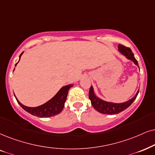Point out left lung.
Wrapping results in <instances>:
<instances>
[{
    "mask_svg": "<svg viewBox=\"0 0 155 155\" xmlns=\"http://www.w3.org/2000/svg\"><path fill=\"white\" fill-rule=\"evenodd\" d=\"M118 48L119 51L120 52L121 54H122L124 56H126L127 58L132 61L134 63V64H136V65L138 66L139 67L136 58H134V54H133L132 50H131L130 48L121 44H119ZM138 93L139 90L134 97L132 98V99L127 101H125V102L119 104L112 103L109 102V101H104L102 99H101L100 98L97 97V96L95 95L94 91V89L91 86L89 89V97L90 100H91V104L94 107V108L97 111H99V112L104 114H118L128 108V107L133 103V101L135 100L137 97Z\"/></svg>",
    "mask_w": 155,
    "mask_h": 155,
    "instance_id": "8db88e82",
    "label": "left lung"
}]
</instances>
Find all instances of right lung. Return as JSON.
Listing matches in <instances>:
<instances>
[{"mask_svg": "<svg viewBox=\"0 0 155 155\" xmlns=\"http://www.w3.org/2000/svg\"><path fill=\"white\" fill-rule=\"evenodd\" d=\"M23 52L21 53L20 56H19V61H20L21 56L23 54ZM18 63L15 64V66H16ZM72 87H73V84H68V85L64 86L58 91V93L51 99H50L49 101H48L47 102L44 104L36 107H26V106H24L18 100L15 96V97L18 103L19 104V105L25 111H26L27 112L31 114L38 117H50L58 114H59L62 111V109L64 107V104H65V101L66 100L68 90Z\"/></svg>", "mask_w": 155, "mask_h": 155, "instance_id": "right-lung-1", "label": "right lung"}]
</instances>
